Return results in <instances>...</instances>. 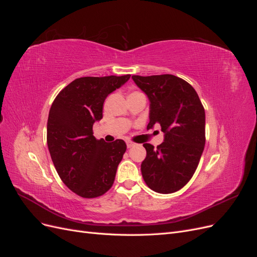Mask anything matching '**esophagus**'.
<instances>
[{
    "label": "esophagus",
    "mask_w": 257,
    "mask_h": 257,
    "mask_svg": "<svg viewBox=\"0 0 257 257\" xmlns=\"http://www.w3.org/2000/svg\"><path fill=\"white\" fill-rule=\"evenodd\" d=\"M136 144L135 143H133V142H126V147L127 148H132V147H134Z\"/></svg>",
    "instance_id": "obj_1"
}]
</instances>
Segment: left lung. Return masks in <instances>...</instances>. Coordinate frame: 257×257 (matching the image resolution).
Instances as JSON below:
<instances>
[{
	"label": "left lung",
	"mask_w": 257,
	"mask_h": 257,
	"mask_svg": "<svg viewBox=\"0 0 257 257\" xmlns=\"http://www.w3.org/2000/svg\"><path fill=\"white\" fill-rule=\"evenodd\" d=\"M150 102L147 130L160 124L164 142L144 144L142 175L151 190L177 192L190 181L205 147V109L190 83L174 75L132 76Z\"/></svg>",
	"instance_id": "left-lung-1"
}]
</instances>
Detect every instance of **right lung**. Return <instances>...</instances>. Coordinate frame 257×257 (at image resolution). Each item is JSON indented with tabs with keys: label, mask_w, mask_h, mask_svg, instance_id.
<instances>
[{
	"label": "right lung",
	"mask_w": 257,
	"mask_h": 257,
	"mask_svg": "<svg viewBox=\"0 0 257 257\" xmlns=\"http://www.w3.org/2000/svg\"><path fill=\"white\" fill-rule=\"evenodd\" d=\"M130 77H81L66 85L51 105L47 122L50 157L61 180L81 197L103 195L113 184L126 145L122 139L110 144L97 141L92 128L103 118L106 97Z\"/></svg>",
	"instance_id": "add662e5"
}]
</instances>
